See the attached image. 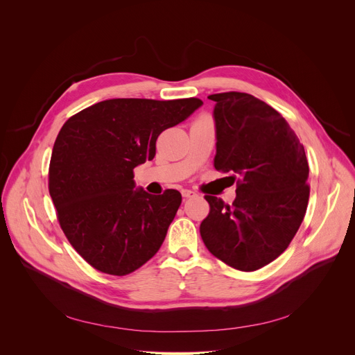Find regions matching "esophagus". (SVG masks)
Masks as SVG:
<instances>
[{"mask_svg":"<svg viewBox=\"0 0 355 355\" xmlns=\"http://www.w3.org/2000/svg\"><path fill=\"white\" fill-rule=\"evenodd\" d=\"M182 197L184 198H193V197H197V194L193 190H182Z\"/></svg>","mask_w":355,"mask_h":355,"instance_id":"34e87169","label":"esophagus"}]
</instances>
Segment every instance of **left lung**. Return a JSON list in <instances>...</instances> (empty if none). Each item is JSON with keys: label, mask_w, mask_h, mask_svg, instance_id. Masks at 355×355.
<instances>
[{"label": "left lung", "mask_w": 355, "mask_h": 355, "mask_svg": "<svg viewBox=\"0 0 355 355\" xmlns=\"http://www.w3.org/2000/svg\"><path fill=\"white\" fill-rule=\"evenodd\" d=\"M209 99L216 103L214 168L234 173L237 189L233 206L206 196L210 213L200 234L221 262L257 270L286 250L304 220L309 198L305 149L285 118L249 93Z\"/></svg>", "instance_id": "left-lung-1"}]
</instances>
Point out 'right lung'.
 Listing matches in <instances>:
<instances>
[{
	"label": "right lung",
	"mask_w": 355,
	"mask_h": 355,
	"mask_svg": "<svg viewBox=\"0 0 355 355\" xmlns=\"http://www.w3.org/2000/svg\"><path fill=\"white\" fill-rule=\"evenodd\" d=\"M202 102L109 99L71 116L55 138L49 191L60 226L89 265L123 276L161 248L181 204L137 187L134 168L155 157L162 130L187 119Z\"/></svg>",
	"instance_id": "obj_1"
}]
</instances>
